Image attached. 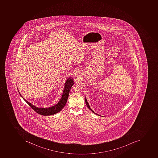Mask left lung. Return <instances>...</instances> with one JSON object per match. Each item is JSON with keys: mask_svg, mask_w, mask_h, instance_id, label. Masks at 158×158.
<instances>
[{"mask_svg": "<svg viewBox=\"0 0 158 158\" xmlns=\"http://www.w3.org/2000/svg\"><path fill=\"white\" fill-rule=\"evenodd\" d=\"M85 101L86 104V105H87V107H88V108L90 110H91V111H92V112H93V113L95 114H97L95 113L94 111L92 110L90 108V107L89 105V104H88V102H87V100H86V99L85 98ZM98 115H99V114H98Z\"/></svg>", "mask_w": 158, "mask_h": 158, "instance_id": "obj_1", "label": "left lung"}]
</instances>
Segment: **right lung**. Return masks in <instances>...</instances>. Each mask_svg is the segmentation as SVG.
Segmentation results:
<instances>
[{"label":"right lung","mask_w":158,"mask_h":158,"mask_svg":"<svg viewBox=\"0 0 158 158\" xmlns=\"http://www.w3.org/2000/svg\"><path fill=\"white\" fill-rule=\"evenodd\" d=\"M73 78H68V80L66 81V83L65 84V87L62 96L60 99V100L58 103L55 105V106H52V107L47 108H37L33 105L31 104V103L27 102L26 100H25L23 97H21L23 98V99L27 103L30 107H31L32 109L34 110L35 112L39 114L43 115V116H50L53 114L57 113L58 112H60L61 110L63 108L64 106L66 105V103L67 102L69 94L70 93V89L72 87L73 85Z\"/></svg>","instance_id":"obj_1"}]
</instances>
